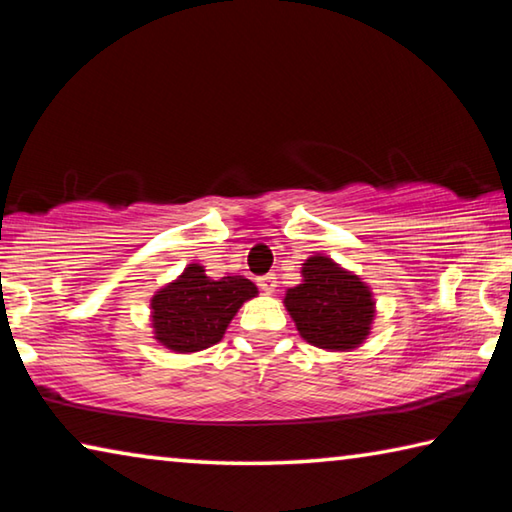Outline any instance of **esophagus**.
Listing matches in <instances>:
<instances>
[{
	"label": "esophagus",
	"instance_id": "obj_1",
	"mask_svg": "<svg viewBox=\"0 0 512 512\" xmlns=\"http://www.w3.org/2000/svg\"><path fill=\"white\" fill-rule=\"evenodd\" d=\"M257 287L262 289L264 293H273V289H275V277H273V275L257 277Z\"/></svg>",
	"mask_w": 512,
	"mask_h": 512
}]
</instances>
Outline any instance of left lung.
Returning <instances> with one entry per match:
<instances>
[{
    "instance_id": "8db88e82",
    "label": "left lung",
    "mask_w": 512,
    "mask_h": 512,
    "mask_svg": "<svg viewBox=\"0 0 512 512\" xmlns=\"http://www.w3.org/2000/svg\"><path fill=\"white\" fill-rule=\"evenodd\" d=\"M302 339L323 350H352L363 343L375 302L357 275L343 271L323 255L302 266V284L284 298Z\"/></svg>"
}]
</instances>
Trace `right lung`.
I'll return each mask as SVG.
<instances>
[{
  "label": "right lung",
  "mask_w": 512,
  "mask_h": 512,
  "mask_svg": "<svg viewBox=\"0 0 512 512\" xmlns=\"http://www.w3.org/2000/svg\"><path fill=\"white\" fill-rule=\"evenodd\" d=\"M257 287L246 277L210 280L205 268L189 264L185 273L151 300L155 339L176 352H198L223 339L232 316Z\"/></svg>",
  "instance_id": "add662e5"
}]
</instances>
